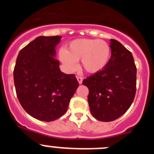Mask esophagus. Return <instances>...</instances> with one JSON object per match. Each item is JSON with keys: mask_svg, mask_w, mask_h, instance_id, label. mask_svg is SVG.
<instances>
[{"mask_svg": "<svg viewBox=\"0 0 154 154\" xmlns=\"http://www.w3.org/2000/svg\"><path fill=\"white\" fill-rule=\"evenodd\" d=\"M76 79H77V80H78L79 83V84L82 83V77H80V76H76Z\"/></svg>", "mask_w": 154, "mask_h": 154, "instance_id": "34e87169", "label": "esophagus"}]
</instances>
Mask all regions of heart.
I'll use <instances>...</instances> for the list:
<instances>
[{
	"instance_id": "1",
	"label": "heart",
	"mask_w": 154,
	"mask_h": 154,
	"mask_svg": "<svg viewBox=\"0 0 154 154\" xmlns=\"http://www.w3.org/2000/svg\"><path fill=\"white\" fill-rule=\"evenodd\" d=\"M59 59L66 69L73 72L76 62L87 73L95 74L103 70L110 57V48L106 42L97 39H75L68 44L66 49L60 50Z\"/></svg>"
}]
</instances>
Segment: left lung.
<instances>
[{"label": "left lung", "instance_id": "left-lung-1", "mask_svg": "<svg viewBox=\"0 0 154 154\" xmlns=\"http://www.w3.org/2000/svg\"><path fill=\"white\" fill-rule=\"evenodd\" d=\"M111 58L106 67L83 80L89 89L92 115L103 122L120 117L130 108L137 89V67L133 55L120 42L110 39Z\"/></svg>", "mask_w": 154, "mask_h": 154}]
</instances>
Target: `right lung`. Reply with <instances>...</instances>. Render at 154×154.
<instances>
[{
  "mask_svg": "<svg viewBox=\"0 0 154 154\" xmlns=\"http://www.w3.org/2000/svg\"><path fill=\"white\" fill-rule=\"evenodd\" d=\"M61 36H39L20 51L14 69L17 99L37 119L51 122L66 112L79 86L75 75L65 74L55 58Z\"/></svg>",
  "mask_w": 154,
  "mask_h": 154,
  "instance_id": "right-lung-1",
  "label": "right lung"
}]
</instances>
